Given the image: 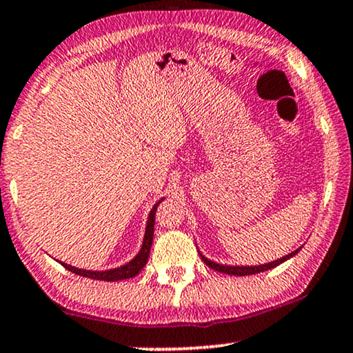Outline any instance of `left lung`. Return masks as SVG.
Instances as JSON below:
<instances>
[{"label": "left lung", "mask_w": 353, "mask_h": 353, "mask_svg": "<svg viewBox=\"0 0 353 353\" xmlns=\"http://www.w3.org/2000/svg\"><path fill=\"white\" fill-rule=\"evenodd\" d=\"M303 248V246H301ZM301 248L295 249L293 252L287 254V256L276 259V261H272V262H267V264H259V265H228V264H220V262H215V261H210L203 256L202 252L199 251L200 256H202V261L207 264L208 267H212L213 270L216 272H221V274H228V275H238V276H243V275H254V274H261V272H265L269 269H274V267L283 264L285 261H288V259H292L293 256H296L298 252L301 251Z\"/></svg>", "instance_id": "1"}]
</instances>
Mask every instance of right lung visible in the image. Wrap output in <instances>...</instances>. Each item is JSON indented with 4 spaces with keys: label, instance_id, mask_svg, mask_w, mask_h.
Segmentation results:
<instances>
[{
    "label": "right lung",
    "instance_id": "obj_1",
    "mask_svg": "<svg viewBox=\"0 0 353 353\" xmlns=\"http://www.w3.org/2000/svg\"><path fill=\"white\" fill-rule=\"evenodd\" d=\"M164 197L161 200H158L151 208L148 220H146V228H145V236H143V243H141L140 251L132 261H128L127 264L115 267V269H109V270H86V269H78V267H73L70 264H65V262H60L61 265L65 267L66 270L73 272V274L81 275V276H88V279L92 280H104V282H119V280H125V279H132L135 276L138 272H140L143 267L146 265L150 257V249L151 244H153V233H154V215H156V208L158 205L161 203Z\"/></svg>",
    "mask_w": 353,
    "mask_h": 353
}]
</instances>
